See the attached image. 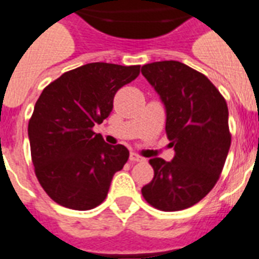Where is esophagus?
<instances>
[{"label": "esophagus", "instance_id": "34e87169", "mask_svg": "<svg viewBox=\"0 0 259 259\" xmlns=\"http://www.w3.org/2000/svg\"><path fill=\"white\" fill-rule=\"evenodd\" d=\"M129 158H130V161H133V162H138V161H142V160H144V158H142L141 156H138L137 153H130Z\"/></svg>", "mask_w": 259, "mask_h": 259}]
</instances>
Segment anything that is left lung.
<instances>
[{
    "mask_svg": "<svg viewBox=\"0 0 259 259\" xmlns=\"http://www.w3.org/2000/svg\"><path fill=\"white\" fill-rule=\"evenodd\" d=\"M165 107V130L175 156L150 158L154 177L142 196L161 211L196 204L217 184L231 145L229 109L209 79L184 63L165 60L141 68Z\"/></svg>",
    "mask_w": 259,
    "mask_h": 259,
    "instance_id": "left-lung-1",
    "label": "left lung"
}]
</instances>
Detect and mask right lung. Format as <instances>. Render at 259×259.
I'll use <instances>...</instances> for the list:
<instances>
[{"instance_id":"add662e5","label":"right lung","mask_w":259,"mask_h":259,"mask_svg":"<svg viewBox=\"0 0 259 259\" xmlns=\"http://www.w3.org/2000/svg\"><path fill=\"white\" fill-rule=\"evenodd\" d=\"M140 75V66L89 63L42 90L28 125L34 172L48 196L86 211L105 200L114 173L129 158L93 132L113 110L114 95Z\"/></svg>"}]
</instances>
